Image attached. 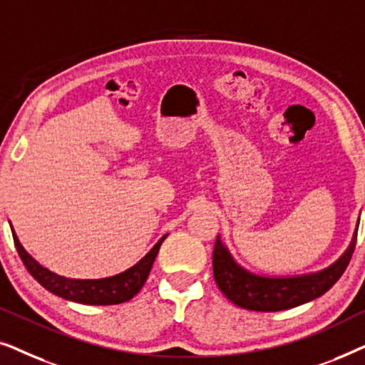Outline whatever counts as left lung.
Returning <instances> with one entry per match:
<instances>
[{
  "label": "left lung",
  "instance_id": "8db88e82",
  "mask_svg": "<svg viewBox=\"0 0 365 365\" xmlns=\"http://www.w3.org/2000/svg\"><path fill=\"white\" fill-rule=\"evenodd\" d=\"M357 241V229L351 246L332 266L321 272L297 277H261L237 266L221 239H216L212 254V272L217 287L229 301L247 311L276 312L297 307L322 296L339 281L351 261Z\"/></svg>",
  "mask_w": 365,
  "mask_h": 365
}]
</instances>
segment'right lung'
Wrapping results in <instances>:
<instances>
[{"label": "right lung", "mask_w": 365, "mask_h": 365, "mask_svg": "<svg viewBox=\"0 0 365 365\" xmlns=\"http://www.w3.org/2000/svg\"><path fill=\"white\" fill-rule=\"evenodd\" d=\"M13 239L24 267L28 269V272L31 274L46 291L54 294V296L66 299V301L89 304V306H111V304L126 302L141 291V287L144 286V282H146V279L149 276V271H151L154 259L158 256L159 247H161V244L164 239H166V236L159 239L156 246H154L138 264L129 267L128 271L104 279H68L58 276V274L48 271L46 267L39 266V264L24 251V247L19 244L14 231Z\"/></svg>", "instance_id": "obj_1"}]
</instances>
